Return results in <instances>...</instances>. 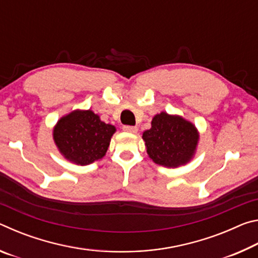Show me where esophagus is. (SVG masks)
<instances>
[{
    "instance_id": "esophagus-1",
    "label": "esophagus",
    "mask_w": 258,
    "mask_h": 258,
    "mask_svg": "<svg viewBox=\"0 0 258 258\" xmlns=\"http://www.w3.org/2000/svg\"><path fill=\"white\" fill-rule=\"evenodd\" d=\"M123 130L125 131V132H128V133H137V132H138V127H137V126L125 125V126H123Z\"/></svg>"
}]
</instances>
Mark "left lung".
<instances>
[{"instance_id": "obj_1", "label": "left lung", "mask_w": 258, "mask_h": 258, "mask_svg": "<svg viewBox=\"0 0 258 258\" xmlns=\"http://www.w3.org/2000/svg\"><path fill=\"white\" fill-rule=\"evenodd\" d=\"M142 138L148 155L156 164L177 167L192 158L199 134L195 125L182 117L160 112L152 118L151 128L145 131Z\"/></svg>"}]
</instances>
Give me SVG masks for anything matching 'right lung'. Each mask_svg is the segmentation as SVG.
<instances>
[{
	"instance_id": "1",
	"label": "right lung",
	"mask_w": 258,
	"mask_h": 258,
	"mask_svg": "<svg viewBox=\"0 0 258 258\" xmlns=\"http://www.w3.org/2000/svg\"><path fill=\"white\" fill-rule=\"evenodd\" d=\"M115 126L100 120L91 110H75L56 123L53 139L64 158L89 165L106 155Z\"/></svg>"
}]
</instances>
